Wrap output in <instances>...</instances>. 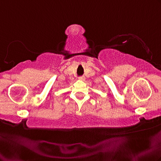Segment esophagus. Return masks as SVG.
<instances>
[{"mask_svg": "<svg viewBox=\"0 0 161 161\" xmlns=\"http://www.w3.org/2000/svg\"><path fill=\"white\" fill-rule=\"evenodd\" d=\"M78 79H79L80 80H85V77L84 76H80V77H78Z\"/></svg>", "mask_w": 161, "mask_h": 161, "instance_id": "obj_1", "label": "esophagus"}]
</instances>
